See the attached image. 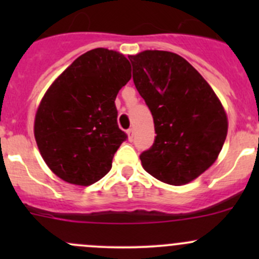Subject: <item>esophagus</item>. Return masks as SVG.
<instances>
[{
    "mask_svg": "<svg viewBox=\"0 0 259 259\" xmlns=\"http://www.w3.org/2000/svg\"><path fill=\"white\" fill-rule=\"evenodd\" d=\"M126 134H127V139L133 140V138H134V129H133V127L127 129L126 130Z\"/></svg>",
    "mask_w": 259,
    "mask_h": 259,
    "instance_id": "esophagus-1",
    "label": "esophagus"
}]
</instances>
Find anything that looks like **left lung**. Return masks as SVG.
I'll return each instance as SVG.
<instances>
[{
  "label": "left lung",
  "instance_id": "1",
  "mask_svg": "<svg viewBox=\"0 0 259 259\" xmlns=\"http://www.w3.org/2000/svg\"><path fill=\"white\" fill-rule=\"evenodd\" d=\"M129 60L156 133L153 146L140 155L143 168L166 184H188L218 158L228 133L226 110L204 77L179 55L145 50Z\"/></svg>",
  "mask_w": 259,
  "mask_h": 259
}]
</instances>
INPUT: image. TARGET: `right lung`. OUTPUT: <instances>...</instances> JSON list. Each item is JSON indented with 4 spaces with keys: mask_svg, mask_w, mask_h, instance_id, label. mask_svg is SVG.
Masks as SVG:
<instances>
[{
    "mask_svg": "<svg viewBox=\"0 0 259 259\" xmlns=\"http://www.w3.org/2000/svg\"><path fill=\"white\" fill-rule=\"evenodd\" d=\"M132 79L120 52L94 49L55 79L35 115L33 134L46 165L70 184L88 187L109 173L126 139L115 99Z\"/></svg>",
    "mask_w": 259,
    "mask_h": 259,
    "instance_id": "right-lung-1",
    "label": "right lung"
}]
</instances>
